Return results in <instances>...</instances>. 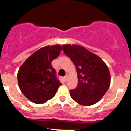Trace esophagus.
Here are the masks:
<instances>
[{"instance_id": "34e87169", "label": "esophagus", "mask_w": 131, "mask_h": 131, "mask_svg": "<svg viewBox=\"0 0 131 131\" xmlns=\"http://www.w3.org/2000/svg\"><path fill=\"white\" fill-rule=\"evenodd\" d=\"M68 75L65 76V77H63V80H64V81H67V80H68Z\"/></svg>"}]
</instances>
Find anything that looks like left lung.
Wrapping results in <instances>:
<instances>
[{"instance_id": "obj_1", "label": "left lung", "mask_w": 131, "mask_h": 131, "mask_svg": "<svg viewBox=\"0 0 131 131\" xmlns=\"http://www.w3.org/2000/svg\"><path fill=\"white\" fill-rule=\"evenodd\" d=\"M65 54L75 66L78 84L70 91L73 100L82 106H91L104 96L110 85V73L105 62L82 46L62 45Z\"/></svg>"}]
</instances>
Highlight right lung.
<instances>
[{
	"mask_svg": "<svg viewBox=\"0 0 131 131\" xmlns=\"http://www.w3.org/2000/svg\"><path fill=\"white\" fill-rule=\"evenodd\" d=\"M62 46H47L35 52L19 68L18 85L30 101L44 104L55 96L62 83L52 67V60L60 55Z\"/></svg>",
	"mask_w": 131,
	"mask_h": 131,
	"instance_id": "right-lung-1",
	"label": "right lung"
}]
</instances>
